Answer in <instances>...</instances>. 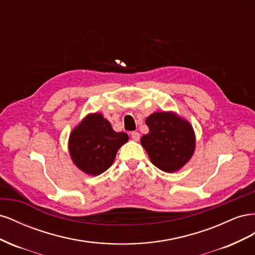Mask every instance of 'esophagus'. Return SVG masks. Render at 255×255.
Returning a JSON list of instances; mask_svg holds the SVG:
<instances>
[{
    "instance_id": "esophagus-1",
    "label": "esophagus",
    "mask_w": 255,
    "mask_h": 255,
    "mask_svg": "<svg viewBox=\"0 0 255 255\" xmlns=\"http://www.w3.org/2000/svg\"><path fill=\"white\" fill-rule=\"evenodd\" d=\"M130 137H132V139L133 140H139V138H140V135H139V133L138 132H132L130 133Z\"/></svg>"
}]
</instances>
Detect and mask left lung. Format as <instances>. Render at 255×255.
Listing matches in <instances>:
<instances>
[{"label":"left lung","mask_w":255,"mask_h":255,"mask_svg":"<svg viewBox=\"0 0 255 255\" xmlns=\"http://www.w3.org/2000/svg\"><path fill=\"white\" fill-rule=\"evenodd\" d=\"M149 133L141 144L154 166L165 172L179 170L195 150L194 129L187 121L172 113H154L145 119Z\"/></svg>","instance_id":"obj_1"}]
</instances>
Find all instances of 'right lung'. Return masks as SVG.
<instances>
[{
	"instance_id": "1",
	"label": "right lung",
	"mask_w": 255,
	"mask_h": 255,
	"mask_svg": "<svg viewBox=\"0 0 255 255\" xmlns=\"http://www.w3.org/2000/svg\"><path fill=\"white\" fill-rule=\"evenodd\" d=\"M128 140V135L115 132L101 114H92L73 129L69 151L73 163L82 171L99 175L113 165L116 153Z\"/></svg>"
}]
</instances>
